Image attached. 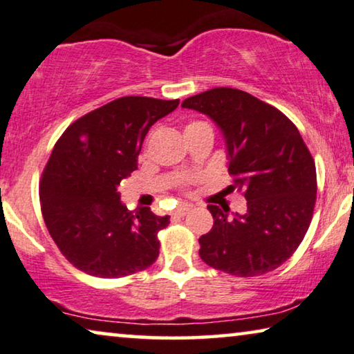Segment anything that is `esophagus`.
I'll list each match as a JSON object with an SVG mask.
<instances>
[{
    "mask_svg": "<svg viewBox=\"0 0 354 354\" xmlns=\"http://www.w3.org/2000/svg\"><path fill=\"white\" fill-rule=\"evenodd\" d=\"M191 208H192L191 205H179L178 208H175V209L171 211V216H175V218H183V216L186 214Z\"/></svg>",
    "mask_w": 354,
    "mask_h": 354,
    "instance_id": "1",
    "label": "esophagus"
}]
</instances>
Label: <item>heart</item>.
<instances>
[{
    "label": "heart",
    "mask_w": 354,
    "mask_h": 354,
    "mask_svg": "<svg viewBox=\"0 0 354 354\" xmlns=\"http://www.w3.org/2000/svg\"><path fill=\"white\" fill-rule=\"evenodd\" d=\"M198 125H203V122H198V120H195V122H189L186 125V129H192V127H198Z\"/></svg>",
    "instance_id": "heart-1"
}]
</instances>
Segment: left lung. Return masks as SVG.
<instances>
[{"mask_svg": "<svg viewBox=\"0 0 354 354\" xmlns=\"http://www.w3.org/2000/svg\"><path fill=\"white\" fill-rule=\"evenodd\" d=\"M214 120L225 138L229 191L243 192L246 213L208 205L214 224L198 254L216 270L257 277L275 270L302 243L313 218L316 168L297 127L251 93L216 87L183 102Z\"/></svg>", "mask_w": 354, "mask_h": 354, "instance_id": "obj_1", "label": "left lung"}]
</instances>
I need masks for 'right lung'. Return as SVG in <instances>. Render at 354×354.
Returning a JSON list of instances; mask_svg holds the SVG:
<instances>
[{"instance_id": "right-lung-1", "label": "right lung", "mask_w": 354, "mask_h": 354, "mask_svg": "<svg viewBox=\"0 0 354 354\" xmlns=\"http://www.w3.org/2000/svg\"><path fill=\"white\" fill-rule=\"evenodd\" d=\"M179 100L122 97L75 120L54 146L39 183L41 211L66 261L92 277L120 278L159 257L170 216L130 211L118 186L138 168L147 130Z\"/></svg>"}]
</instances>
